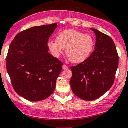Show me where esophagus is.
Returning <instances> with one entry per match:
<instances>
[{
    "instance_id": "obj_1",
    "label": "esophagus",
    "mask_w": 128,
    "mask_h": 128,
    "mask_svg": "<svg viewBox=\"0 0 128 128\" xmlns=\"http://www.w3.org/2000/svg\"><path fill=\"white\" fill-rule=\"evenodd\" d=\"M62 69H64V70H66V69H69V67H68V66L64 64V65L62 66Z\"/></svg>"
}]
</instances>
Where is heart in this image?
I'll return each mask as SVG.
<instances>
[{
    "instance_id": "1",
    "label": "heart",
    "mask_w": 128,
    "mask_h": 128,
    "mask_svg": "<svg viewBox=\"0 0 128 128\" xmlns=\"http://www.w3.org/2000/svg\"><path fill=\"white\" fill-rule=\"evenodd\" d=\"M49 50L56 58H59L66 49V55L73 63H81L89 58L94 48V40L91 36L67 29L57 36L56 40L48 42Z\"/></svg>"
}]
</instances>
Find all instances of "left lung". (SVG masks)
<instances>
[{
  "label": "left lung",
  "instance_id": "8db88e82",
  "mask_svg": "<svg viewBox=\"0 0 128 128\" xmlns=\"http://www.w3.org/2000/svg\"><path fill=\"white\" fill-rule=\"evenodd\" d=\"M95 49L87 60L70 68V86L74 94L85 101H93L113 85L119 64L116 46L109 36L94 28Z\"/></svg>",
  "mask_w": 128,
  "mask_h": 128
}]
</instances>
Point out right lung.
<instances>
[{
	"mask_svg": "<svg viewBox=\"0 0 128 128\" xmlns=\"http://www.w3.org/2000/svg\"><path fill=\"white\" fill-rule=\"evenodd\" d=\"M57 24L22 31L11 42L6 66L15 91L30 101H40L53 93L62 62L48 50L49 37Z\"/></svg>",
	"mask_w": 128,
	"mask_h": 128,
	"instance_id": "add662e5",
	"label": "right lung"
}]
</instances>
